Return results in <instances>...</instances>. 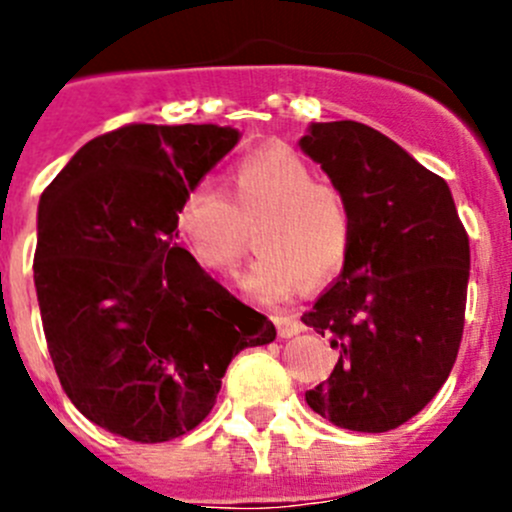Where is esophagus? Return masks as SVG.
Masks as SVG:
<instances>
[{"label": "esophagus", "instance_id": "34e87169", "mask_svg": "<svg viewBox=\"0 0 512 512\" xmlns=\"http://www.w3.org/2000/svg\"><path fill=\"white\" fill-rule=\"evenodd\" d=\"M275 326H278L280 338L298 336V333L303 331V323H300L298 318H293V315H283V318H278V321H275Z\"/></svg>", "mask_w": 512, "mask_h": 512}]
</instances>
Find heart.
Here are the masks:
<instances>
[{
	"label": "heart",
	"instance_id": "b5f03b06",
	"mask_svg": "<svg viewBox=\"0 0 512 512\" xmlns=\"http://www.w3.org/2000/svg\"><path fill=\"white\" fill-rule=\"evenodd\" d=\"M229 197L214 181H197L176 209V232L212 275H234L257 224L260 257L245 275L255 298L283 300L333 278L353 237L351 202L341 186L318 179L290 148H262L227 171Z\"/></svg>",
	"mask_w": 512,
	"mask_h": 512
}]
</instances>
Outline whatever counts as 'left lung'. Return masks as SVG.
Listing matches in <instances>:
<instances>
[{
  "label": "left lung",
  "instance_id": "1",
  "mask_svg": "<svg viewBox=\"0 0 512 512\" xmlns=\"http://www.w3.org/2000/svg\"><path fill=\"white\" fill-rule=\"evenodd\" d=\"M300 148L351 202L353 237L336 283L303 313L338 361L305 391L351 432H389L434 399L465 328L470 240L442 176L356 121L310 123Z\"/></svg>",
  "mask_w": 512,
  "mask_h": 512
}]
</instances>
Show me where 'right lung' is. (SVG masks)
<instances>
[{"instance_id": "right-lung-1", "label": "right lung", "mask_w": 512, "mask_h": 512, "mask_svg": "<svg viewBox=\"0 0 512 512\" xmlns=\"http://www.w3.org/2000/svg\"><path fill=\"white\" fill-rule=\"evenodd\" d=\"M240 141L212 123H131L85 143L42 191L35 288L57 379L131 442L204 422L242 348L275 326L176 245V209Z\"/></svg>"}]
</instances>
